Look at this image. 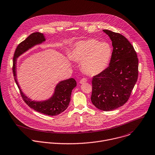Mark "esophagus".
<instances>
[{
  "label": "esophagus",
  "mask_w": 155,
  "mask_h": 155,
  "mask_svg": "<svg viewBox=\"0 0 155 155\" xmlns=\"http://www.w3.org/2000/svg\"><path fill=\"white\" fill-rule=\"evenodd\" d=\"M87 81V79L86 78H81V80H80V83H81V84H83V83H84L85 82H86Z\"/></svg>",
  "instance_id": "34e87169"
}]
</instances>
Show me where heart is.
<instances>
[{
  "mask_svg": "<svg viewBox=\"0 0 155 155\" xmlns=\"http://www.w3.org/2000/svg\"><path fill=\"white\" fill-rule=\"evenodd\" d=\"M111 54L112 50L108 44L99 43L97 39H89L77 42L70 57L81 62V69L86 74L94 76L106 69Z\"/></svg>",
  "mask_w": 155,
  "mask_h": 155,
  "instance_id": "heart-1",
  "label": "heart"
}]
</instances>
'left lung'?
I'll return each instance as SVG.
<instances>
[{
    "instance_id": "obj_1",
    "label": "left lung",
    "mask_w": 155,
    "mask_h": 155,
    "mask_svg": "<svg viewBox=\"0 0 155 155\" xmlns=\"http://www.w3.org/2000/svg\"><path fill=\"white\" fill-rule=\"evenodd\" d=\"M103 31L111 39L113 50L109 66L92 78L91 99L96 108L109 111L123 106L129 99L138 77V58L125 36Z\"/></svg>"
}]
</instances>
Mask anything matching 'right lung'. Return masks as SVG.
Segmentation results:
<instances>
[{
    "instance_id": "obj_1",
    "label": "right lung",
    "mask_w": 155,
    "mask_h": 155,
    "mask_svg": "<svg viewBox=\"0 0 155 155\" xmlns=\"http://www.w3.org/2000/svg\"><path fill=\"white\" fill-rule=\"evenodd\" d=\"M45 40L42 33L35 32L29 35L18 45L13 57V73L15 82L19 89L21 95L25 104L37 112L47 116H54L60 114L68 108L71 100L72 91L77 86L75 79L72 78L60 82L56 86L53 96L48 100L42 101H31L23 94L16 77V58L33 46L41 44Z\"/></svg>"
}]
</instances>
